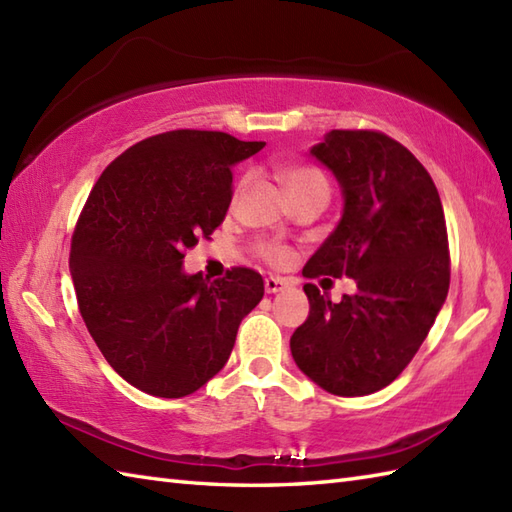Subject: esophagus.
<instances>
[{
  "mask_svg": "<svg viewBox=\"0 0 512 512\" xmlns=\"http://www.w3.org/2000/svg\"><path fill=\"white\" fill-rule=\"evenodd\" d=\"M264 286H266V292L268 295H273V292H279V290H284L286 286H288V279H284V277H266V281H264Z\"/></svg>",
  "mask_w": 512,
  "mask_h": 512,
  "instance_id": "obj_1",
  "label": "esophagus"
}]
</instances>
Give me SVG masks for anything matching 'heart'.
Wrapping results in <instances>:
<instances>
[{"mask_svg": "<svg viewBox=\"0 0 512 512\" xmlns=\"http://www.w3.org/2000/svg\"><path fill=\"white\" fill-rule=\"evenodd\" d=\"M281 176H284V182L292 198H301V195L317 191L328 193V180H325L323 173L312 165H290L284 169ZM257 250L270 264H286L290 259V250L273 242H262Z\"/></svg>", "mask_w": 512, "mask_h": 512, "instance_id": "obj_1", "label": "heart"}]
</instances>
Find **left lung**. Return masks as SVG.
Listing matches in <instances>:
<instances>
[{"instance_id": "obj_1", "label": "left lung", "mask_w": 512, "mask_h": 512, "mask_svg": "<svg viewBox=\"0 0 512 512\" xmlns=\"http://www.w3.org/2000/svg\"><path fill=\"white\" fill-rule=\"evenodd\" d=\"M310 154L343 189V215L303 277H350L332 303L314 284L290 339L299 369L334 396H365L400 376L427 339L451 281L436 184L411 151L374 129H332Z\"/></svg>"}]
</instances>
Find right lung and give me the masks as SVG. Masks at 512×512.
<instances>
[{
	"instance_id": "right-lung-1",
	"label": "right lung",
	"mask_w": 512,
	"mask_h": 512,
	"mask_svg": "<svg viewBox=\"0 0 512 512\" xmlns=\"http://www.w3.org/2000/svg\"><path fill=\"white\" fill-rule=\"evenodd\" d=\"M266 143L176 129L140 140L101 173L76 220V303L105 361L129 385L182 398L220 372L237 328L264 297L244 266L182 273L187 248L224 222L233 165Z\"/></svg>"
}]
</instances>
